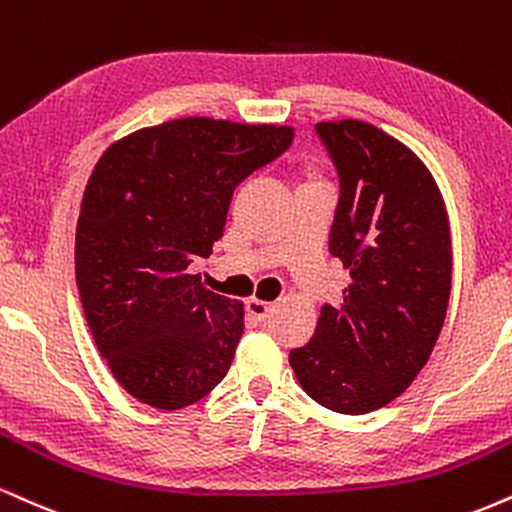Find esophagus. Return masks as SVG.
<instances>
[{
  "label": "esophagus",
  "mask_w": 512,
  "mask_h": 512,
  "mask_svg": "<svg viewBox=\"0 0 512 512\" xmlns=\"http://www.w3.org/2000/svg\"><path fill=\"white\" fill-rule=\"evenodd\" d=\"M248 312L257 319V322H267L269 315H272V303H264V300L252 298L248 300Z\"/></svg>",
  "instance_id": "34e87169"
}]
</instances>
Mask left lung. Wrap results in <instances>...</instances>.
Segmentation results:
<instances>
[{
  "label": "left lung",
  "mask_w": 512,
  "mask_h": 512,
  "mask_svg": "<svg viewBox=\"0 0 512 512\" xmlns=\"http://www.w3.org/2000/svg\"><path fill=\"white\" fill-rule=\"evenodd\" d=\"M315 133L338 176L329 252L353 283L322 307L291 367L326 410L365 415L398 398L432 355L451 295V231L432 174L403 143L355 119Z\"/></svg>",
  "instance_id": "left-lung-1"
}]
</instances>
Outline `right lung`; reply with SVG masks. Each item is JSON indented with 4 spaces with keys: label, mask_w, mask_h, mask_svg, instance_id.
Instances as JSON below:
<instances>
[{
    "label": "right lung",
    "mask_w": 512,
    "mask_h": 512,
    "mask_svg": "<svg viewBox=\"0 0 512 512\" xmlns=\"http://www.w3.org/2000/svg\"><path fill=\"white\" fill-rule=\"evenodd\" d=\"M293 145V128L193 119L119 140L85 188L76 283L95 346L140 403L178 410L229 372L243 303L188 267L224 236L233 190Z\"/></svg>",
    "instance_id": "add662e5"
}]
</instances>
